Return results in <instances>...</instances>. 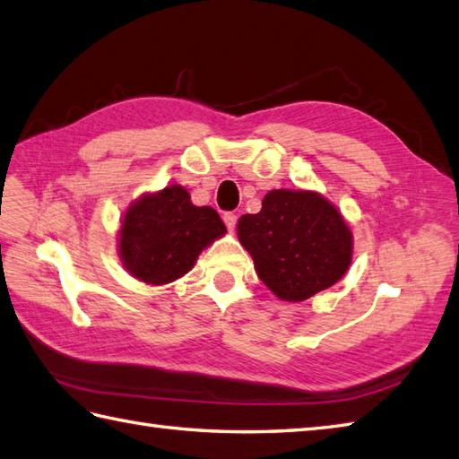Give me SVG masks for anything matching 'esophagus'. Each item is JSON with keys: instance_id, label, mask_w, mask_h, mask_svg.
<instances>
[{"instance_id": "1", "label": "esophagus", "mask_w": 459, "mask_h": 459, "mask_svg": "<svg viewBox=\"0 0 459 459\" xmlns=\"http://www.w3.org/2000/svg\"><path fill=\"white\" fill-rule=\"evenodd\" d=\"M223 221H226V226L230 231L236 230V223H238V216L233 212H226L223 213Z\"/></svg>"}]
</instances>
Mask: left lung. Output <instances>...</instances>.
<instances>
[{"label": "left lung", "instance_id": "8db88e82", "mask_svg": "<svg viewBox=\"0 0 459 459\" xmlns=\"http://www.w3.org/2000/svg\"><path fill=\"white\" fill-rule=\"evenodd\" d=\"M238 238L254 257L261 281L283 301H305L351 267L352 231L316 192H267L259 213L239 218Z\"/></svg>", "mask_w": 459, "mask_h": 459}]
</instances>
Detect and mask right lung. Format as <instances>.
<instances>
[{
  "instance_id": "add662e5",
  "label": "right lung",
  "mask_w": 459,
  "mask_h": 459,
  "mask_svg": "<svg viewBox=\"0 0 459 459\" xmlns=\"http://www.w3.org/2000/svg\"><path fill=\"white\" fill-rule=\"evenodd\" d=\"M226 233L220 213L194 205L178 184L130 204L118 231V255L130 275L166 285L188 273L202 251Z\"/></svg>"
}]
</instances>
